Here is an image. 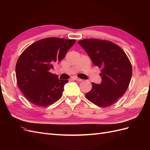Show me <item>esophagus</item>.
I'll return each mask as SVG.
<instances>
[{
  "instance_id": "esophagus-1",
  "label": "esophagus",
  "mask_w": 150,
  "mask_h": 150,
  "mask_svg": "<svg viewBox=\"0 0 150 150\" xmlns=\"http://www.w3.org/2000/svg\"><path fill=\"white\" fill-rule=\"evenodd\" d=\"M74 80H76V81H83V79H82L79 78H78V77H74Z\"/></svg>"
}]
</instances>
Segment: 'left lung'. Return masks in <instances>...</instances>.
Listing matches in <instances>:
<instances>
[{"instance_id":"8db88e82","label":"left lung","mask_w":150,"mask_h":150,"mask_svg":"<svg viewBox=\"0 0 150 150\" xmlns=\"http://www.w3.org/2000/svg\"><path fill=\"white\" fill-rule=\"evenodd\" d=\"M78 44L94 65L101 69V84L92 83L86 98L99 107L111 106L125 93L130 83L132 67L128 56L120 46L108 40L86 39Z\"/></svg>"}]
</instances>
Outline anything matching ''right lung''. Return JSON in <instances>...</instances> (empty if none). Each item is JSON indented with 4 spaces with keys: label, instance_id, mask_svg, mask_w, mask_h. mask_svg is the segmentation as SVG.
<instances>
[{
    "label": "right lung",
    "instance_id": "1",
    "mask_svg": "<svg viewBox=\"0 0 150 150\" xmlns=\"http://www.w3.org/2000/svg\"><path fill=\"white\" fill-rule=\"evenodd\" d=\"M75 42V39L46 38L32 44L21 54L16 66L17 83L29 102L47 106L61 98L68 80L59 79L49 70L65 57Z\"/></svg>",
    "mask_w": 150,
    "mask_h": 150
}]
</instances>
